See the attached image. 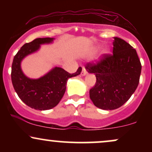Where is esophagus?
<instances>
[{
    "label": "esophagus",
    "instance_id": "esophagus-1",
    "mask_svg": "<svg viewBox=\"0 0 152 152\" xmlns=\"http://www.w3.org/2000/svg\"><path fill=\"white\" fill-rule=\"evenodd\" d=\"M87 74H88V72H87L86 69L85 67H83V69H82V71H81V75L82 76H86Z\"/></svg>",
    "mask_w": 152,
    "mask_h": 152
}]
</instances>
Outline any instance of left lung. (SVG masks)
Masks as SVG:
<instances>
[{
    "instance_id": "1",
    "label": "left lung",
    "mask_w": 152,
    "mask_h": 152,
    "mask_svg": "<svg viewBox=\"0 0 152 152\" xmlns=\"http://www.w3.org/2000/svg\"><path fill=\"white\" fill-rule=\"evenodd\" d=\"M114 38L113 54L104 55L98 64H88L86 67L96 78L95 86L89 91L91 100L104 110L118 109L130 99L142 71L136 50L121 38Z\"/></svg>"
}]
</instances>
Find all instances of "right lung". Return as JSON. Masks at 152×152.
Instances as JSON below:
<instances>
[{"instance_id": "obj_1", "label": "right lung", "mask_w": 152, "mask_h": 152, "mask_svg": "<svg viewBox=\"0 0 152 152\" xmlns=\"http://www.w3.org/2000/svg\"><path fill=\"white\" fill-rule=\"evenodd\" d=\"M53 38H38L24 44L14 56L11 68L13 88L23 102L32 109L45 111L55 107L66 91L69 78L81 74V67L75 74H69L60 67H54L38 78L26 76L21 69V62L27 56L37 52L41 45L53 42Z\"/></svg>"}]
</instances>
